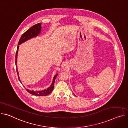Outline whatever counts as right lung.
I'll use <instances>...</instances> for the list:
<instances>
[{"instance_id": "right-lung-1", "label": "right lung", "mask_w": 128, "mask_h": 128, "mask_svg": "<svg viewBox=\"0 0 128 128\" xmlns=\"http://www.w3.org/2000/svg\"><path fill=\"white\" fill-rule=\"evenodd\" d=\"M41 23H38L36 24L33 26H32L30 29L27 30L22 36L19 40V42H18V46L17 47L16 49V66L17 67V58H18V50H19V45L21 44H22L24 43V42L32 38H34L37 37L38 36L42 31V27H41ZM16 72H17V74L18 76V78H19V80L20 82H21L20 80V78L19 76V72L18 71V69H16ZM58 74H56L54 76L52 83L50 86L48 88L46 89L43 90H29L27 88H26V90H27V92H29L30 94L35 95V96H45L46 95H48L50 94L52 92L54 88V80H55V79L57 76ZM22 84V83H21Z\"/></svg>"}]
</instances>
